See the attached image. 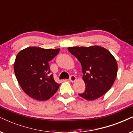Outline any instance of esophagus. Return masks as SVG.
Instances as JSON below:
<instances>
[{
    "instance_id": "obj_1",
    "label": "esophagus",
    "mask_w": 133,
    "mask_h": 133,
    "mask_svg": "<svg viewBox=\"0 0 133 133\" xmlns=\"http://www.w3.org/2000/svg\"><path fill=\"white\" fill-rule=\"evenodd\" d=\"M76 79H77V78H76V77L75 76V75H70V76L69 80L72 82H74L75 80H76Z\"/></svg>"
}]
</instances>
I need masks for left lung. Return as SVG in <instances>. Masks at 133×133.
<instances>
[{"label":"left lung","mask_w":133,"mask_h":133,"mask_svg":"<svg viewBox=\"0 0 133 133\" xmlns=\"http://www.w3.org/2000/svg\"><path fill=\"white\" fill-rule=\"evenodd\" d=\"M68 50L82 65L85 90L78 94L88 101L96 99L106 93L115 82L118 66L115 59L103 47H69Z\"/></svg>","instance_id":"obj_1"}]
</instances>
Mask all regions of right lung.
I'll list each match as a JSON object with an SVG mask.
<instances>
[{
  "instance_id": "right-lung-1",
  "label": "right lung",
  "mask_w": 133,
  "mask_h": 133,
  "mask_svg": "<svg viewBox=\"0 0 133 133\" xmlns=\"http://www.w3.org/2000/svg\"><path fill=\"white\" fill-rule=\"evenodd\" d=\"M59 49H44L40 47H28L17 55L14 71L20 87L32 98L46 101L58 90L51 74L48 62L59 53Z\"/></svg>"
}]
</instances>
